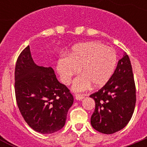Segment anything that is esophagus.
I'll use <instances>...</instances> for the list:
<instances>
[{
	"instance_id": "obj_1",
	"label": "esophagus",
	"mask_w": 147,
	"mask_h": 147,
	"mask_svg": "<svg viewBox=\"0 0 147 147\" xmlns=\"http://www.w3.org/2000/svg\"><path fill=\"white\" fill-rule=\"evenodd\" d=\"M83 98H84V96H83L82 95H81V94L75 95V98H76V100H79V101H80V100H82Z\"/></svg>"
}]
</instances>
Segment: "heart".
I'll return each mask as SVG.
<instances>
[{
    "label": "heart",
    "mask_w": 147,
    "mask_h": 147,
    "mask_svg": "<svg viewBox=\"0 0 147 147\" xmlns=\"http://www.w3.org/2000/svg\"><path fill=\"white\" fill-rule=\"evenodd\" d=\"M117 63L115 51L98 42H88L73 47L69 56H62L57 70L64 84L68 85L72 77L80 72L73 85L75 91H84L90 85L99 88L106 85L112 76Z\"/></svg>",
    "instance_id": "heart-1"
}]
</instances>
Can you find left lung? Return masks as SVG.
Here are the masks:
<instances>
[{"label":"left lung","instance_id":"8db88e82","mask_svg":"<svg viewBox=\"0 0 147 147\" xmlns=\"http://www.w3.org/2000/svg\"><path fill=\"white\" fill-rule=\"evenodd\" d=\"M90 97L96 103L90 119L96 130L113 134L128 124L134 112L136 93L132 65L126 53L107 84Z\"/></svg>","mask_w":147,"mask_h":147}]
</instances>
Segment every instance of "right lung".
<instances>
[{"mask_svg":"<svg viewBox=\"0 0 147 147\" xmlns=\"http://www.w3.org/2000/svg\"><path fill=\"white\" fill-rule=\"evenodd\" d=\"M15 80L18 108L31 128L51 134L64 127L74 97L69 89L58 81L52 67L35 64L29 45L18 57Z\"/></svg>","mask_w":147,"mask_h":147,"instance_id":"add662e5","label":"right lung"}]
</instances>
